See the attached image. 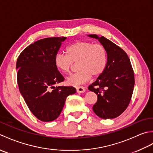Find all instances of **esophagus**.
<instances>
[{
  "label": "esophagus",
  "instance_id": "obj_1",
  "mask_svg": "<svg viewBox=\"0 0 153 153\" xmlns=\"http://www.w3.org/2000/svg\"><path fill=\"white\" fill-rule=\"evenodd\" d=\"M85 88L82 86H79L76 87V91L77 93H84L85 92Z\"/></svg>",
  "mask_w": 153,
  "mask_h": 153
}]
</instances>
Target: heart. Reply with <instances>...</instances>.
I'll use <instances>...</instances> for the list:
<instances>
[{
  "label": "heart",
  "mask_w": 153,
  "mask_h": 153,
  "mask_svg": "<svg viewBox=\"0 0 153 153\" xmlns=\"http://www.w3.org/2000/svg\"><path fill=\"white\" fill-rule=\"evenodd\" d=\"M66 53H57L54 57L55 66L62 72L70 73L74 63H77V73L70 76L67 82L71 85H79L89 80L91 76L97 77L105 71L107 53L102 45L79 41L69 45Z\"/></svg>",
  "instance_id": "obj_1"
}]
</instances>
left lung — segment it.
<instances>
[{"instance_id":"left-lung-1","label":"left lung","mask_w":153,"mask_h":153,"mask_svg":"<svg viewBox=\"0 0 153 153\" xmlns=\"http://www.w3.org/2000/svg\"><path fill=\"white\" fill-rule=\"evenodd\" d=\"M88 36L97 39L107 53L105 71L88 87L97 95L93 110L101 118H115L125 111L134 91L135 79L131 62L126 52L108 39L97 35Z\"/></svg>"}]
</instances>
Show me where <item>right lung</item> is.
Segmentation results:
<instances>
[{"label": "right lung", "mask_w": 153, "mask_h": 153, "mask_svg": "<svg viewBox=\"0 0 153 153\" xmlns=\"http://www.w3.org/2000/svg\"><path fill=\"white\" fill-rule=\"evenodd\" d=\"M66 39L37 41L22 52L16 62L19 92L30 111L42 122L56 120L66 97L76 92L72 86H54L64 80L55 66L54 57Z\"/></svg>", "instance_id": "1"}]
</instances>
